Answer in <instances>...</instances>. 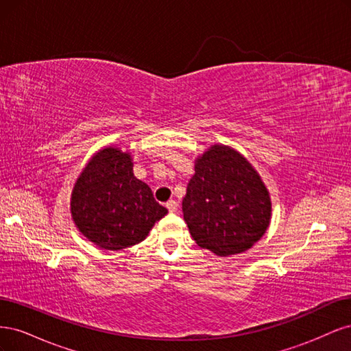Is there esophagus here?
<instances>
[{
	"instance_id": "1",
	"label": "esophagus",
	"mask_w": 351,
	"mask_h": 351,
	"mask_svg": "<svg viewBox=\"0 0 351 351\" xmlns=\"http://www.w3.org/2000/svg\"><path fill=\"white\" fill-rule=\"evenodd\" d=\"M167 209H168V212L174 214V212H177V209H178V204L176 200H169V202H167Z\"/></svg>"
}]
</instances>
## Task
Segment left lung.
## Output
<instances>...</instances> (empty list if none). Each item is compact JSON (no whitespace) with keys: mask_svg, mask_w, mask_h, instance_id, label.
<instances>
[{"mask_svg":"<svg viewBox=\"0 0 351 351\" xmlns=\"http://www.w3.org/2000/svg\"><path fill=\"white\" fill-rule=\"evenodd\" d=\"M271 209L261 176L232 147L214 145L196 158L183 215L200 247L218 256L250 249L268 230Z\"/></svg>","mask_w":351,"mask_h":351,"instance_id":"obj_1","label":"left lung"}]
</instances>
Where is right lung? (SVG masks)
<instances>
[{
	"mask_svg": "<svg viewBox=\"0 0 351 351\" xmlns=\"http://www.w3.org/2000/svg\"><path fill=\"white\" fill-rule=\"evenodd\" d=\"M70 210L82 234L105 250L143 241L168 214L151 187L134 177L130 152L112 146L95 154L83 168L73 187Z\"/></svg>",
	"mask_w": 351,
	"mask_h": 351,
	"instance_id": "right-lung-1",
	"label": "right lung"
}]
</instances>
